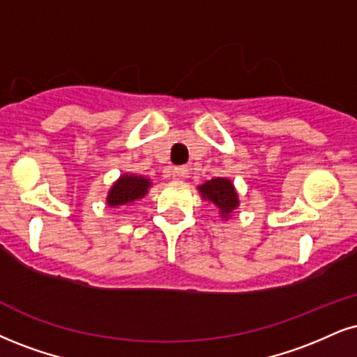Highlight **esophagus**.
Masks as SVG:
<instances>
[{
  "label": "esophagus",
  "mask_w": 357,
  "mask_h": 357,
  "mask_svg": "<svg viewBox=\"0 0 357 357\" xmlns=\"http://www.w3.org/2000/svg\"><path fill=\"white\" fill-rule=\"evenodd\" d=\"M188 174H190V169H188V166H178V167H174V171H173V176L176 179L188 178Z\"/></svg>",
  "instance_id": "1"
}]
</instances>
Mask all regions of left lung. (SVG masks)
<instances>
[{"mask_svg": "<svg viewBox=\"0 0 357 357\" xmlns=\"http://www.w3.org/2000/svg\"><path fill=\"white\" fill-rule=\"evenodd\" d=\"M201 195L204 199L213 201L221 209L222 218L229 216V213L238 206V195H236L233 183L229 179L216 178L199 186Z\"/></svg>", "mask_w": 357, "mask_h": 357, "instance_id": "obj_1", "label": "left lung"}]
</instances>
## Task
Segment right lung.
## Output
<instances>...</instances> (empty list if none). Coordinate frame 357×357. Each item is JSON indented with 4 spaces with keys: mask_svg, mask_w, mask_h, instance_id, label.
I'll return each instance as SVG.
<instances>
[{
    "mask_svg": "<svg viewBox=\"0 0 357 357\" xmlns=\"http://www.w3.org/2000/svg\"><path fill=\"white\" fill-rule=\"evenodd\" d=\"M149 179L141 178L135 174H124L113 184L109 190L108 204L109 206H121L132 203V201L143 197L148 192Z\"/></svg>",
    "mask_w": 357,
    "mask_h": 357,
    "instance_id": "obj_1",
    "label": "right lung"
}]
</instances>
